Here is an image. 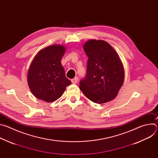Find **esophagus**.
Listing matches in <instances>:
<instances>
[{"label": "esophagus", "mask_w": 158, "mask_h": 158, "mask_svg": "<svg viewBox=\"0 0 158 158\" xmlns=\"http://www.w3.org/2000/svg\"><path fill=\"white\" fill-rule=\"evenodd\" d=\"M77 81H78V77H74V79H73L71 80V82H72L73 84H76L77 82Z\"/></svg>", "instance_id": "obj_1"}]
</instances>
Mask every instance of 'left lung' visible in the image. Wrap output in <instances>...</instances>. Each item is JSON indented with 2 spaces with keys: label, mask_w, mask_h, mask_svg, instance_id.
Wrapping results in <instances>:
<instances>
[{
  "label": "left lung",
  "mask_w": 158,
  "mask_h": 158,
  "mask_svg": "<svg viewBox=\"0 0 158 158\" xmlns=\"http://www.w3.org/2000/svg\"><path fill=\"white\" fill-rule=\"evenodd\" d=\"M88 57L87 73L79 82V88L91 101L102 104L114 99L124 80L123 64L109 44L90 40L84 44Z\"/></svg>",
  "instance_id": "1"
}]
</instances>
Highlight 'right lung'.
<instances>
[{"label": "right lung", "mask_w": 158, "mask_h": 158, "mask_svg": "<svg viewBox=\"0 0 158 158\" xmlns=\"http://www.w3.org/2000/svg\"><path fill=\"white\" fill-rule=\"evenodd\" d=\"M65 52L62 45L41 49L32 61L27 74L31 91L37 98L52 102L62 96L71 84L65 77L61 59Z\"/></svg>", "instance_id": "add662e5"}]
</instances>
